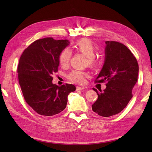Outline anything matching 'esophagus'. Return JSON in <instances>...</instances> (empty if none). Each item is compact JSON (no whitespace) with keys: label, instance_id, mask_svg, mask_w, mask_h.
Segmentation results:
<instances>
[{"label":"esophagus","instance_id":"obj_1","mask_svg":"<svg viewBox=\"0 0 152 152\" xmlns=\"http://www.w3.org/2000/svg\"><path fill=\"white\" fill-rule=\"evenodd\" d=\"M84 89H85L84 87H79V86L76 87V90L77 91H80V90H84Z\"/></svg>","mask_w":152,"mask_h":152}]
</instances>
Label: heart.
<instances>
[{"instance_id":"1","label":"heart","mask_w":152,"mask_h":152,"mask_svg":"<svg viewBox=\"0 0 152 152\" xmlns=\"http://www.w3.org/2000/svg\"><path fill=\"white\" fill-rule=\"evenodd\" d=\"M74 48L87 58V64L90 66H94L98 63L97 58L94 56L95 48L93 42L87 39H82L74 45ZM72 57L70 50L66 48L63 49L59 55V62L63 67L66 66ZM87 73L79 70H73L69 73L67 77L71 82L76 84H82L85 81V78L87 76Z\"/></svg>"}]
</instances>
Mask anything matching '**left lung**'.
<instances>
[{"mask_svg": "<svg viewBox=\"0 0 152 152\" xmlns=\"http://www.w3.org/2000/svg\"><path fill=\"white\" fill-rule=\"evenodd\" d=\"M104 65L96 82L106 84L107 87L97 93L93 112L100 116L114 115L126 107L132 97V90L137 80L139 66L137 59L125 45L115 41H106Z\"/></svg>", "mask_w": 152, "mask_h": 152, "instance_id": "obj_1", "label": "left lung"}]
</instances>
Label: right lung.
I'll return each instance as SVG.
<instances>
[{"label": "right lung", "instance_id": "1", "mask_svg": "<svg viewBox=\"0 0 152 152\" xmlns=\"http://www.w3.org/2000/svg\"><path fill=\"white\" fill-rule=\"evenodd\" d=\"M68 40L47 37L31 43L21 54L18 66V80L25 102L35 112L53 116L66 107L68 96L75 91L70 84H53L58 70L59 55L69 45Z\"/></svg>", "mask_w": 152, "mask_h": 152}]
</instances>
